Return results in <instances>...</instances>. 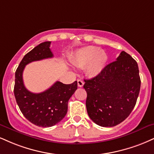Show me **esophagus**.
<instances>
[{"mask_svg": "<svg viewBox=\"0 0 154 154\" xmlns=\"http://www.w3.org/2000/svg\"><path fill=\"white\" fill-rule=\"evenodd\" d=\"M77 85H78V87H79V88H82V87H83V85H84V82L82 80H81V79H78L77 80Z\"/></svg>", "mask_w": 154, "mask_h": 154, "instance_id": "34e87169", "label": "esophagus"}]
</instances>
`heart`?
I'll use <instances>...</instances> for the list:
<instances>
[{"label":"heart","mask_w":154,"mask_h":154,"mask_svg":"<svg viewBox=\"0 0 154 154\" xmlns=\"http://www.w3.org/2000/svg\"><path fill=\"white\" fill-rule=\"evenodd\" d=\"M107 60L106 53L95 47H87L78 50L72 60L77 66L87 65V72L90 75H99L104 69Z\"/></svg>","instance_id":"heart-1"}]
</instances>
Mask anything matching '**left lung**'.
<instances>
[{
  "label": "left lung",
  "instance_id": "obj_1",
  "mask_svg": "<svg viewBox=\"0 0 154 154\" xmlns=\"http://www.w3.org/2000/svg\"><path fill=\"white\" fill-rule=\"evenodd\" d=\"M85 82L89 117L100 126H116L128 117L136 105L140 88L138 64L123 51L116 61Z\"/></svg>",
  "mask_w": 154,
  "mask_h": 154
}]
</instances>
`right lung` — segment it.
Returning a JSON list of instances; mask_svg holds the SVG:
<instances>
[{
  "label": "right lung",
  "instance_id": "add662e5",
  "mask_svg": "<svg viewBox=\"0 0 154 154\" xmlns=\"http://www.w3.org/2000/svg\"><path fill=\"white\" fill-rule=\"evenodd\" d=\"M51 42L41 43L23 57L15 74L14 95L24 117L39 127H51L62 120L67 112L68 101L77 89V82L65 85L57 81L48 90L33 93L25 88L23 72L25 66L34 61L54 57Z\"/></svg>",
  "mask_w": 154,
  "mask_h": 154
}]
</instances>
